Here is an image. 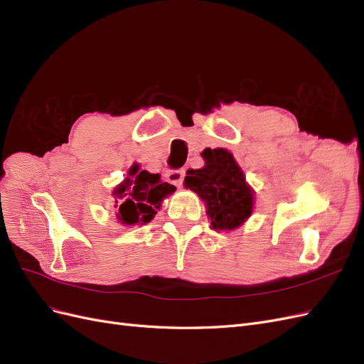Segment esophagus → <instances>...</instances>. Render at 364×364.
Listing matches in <instances>:
<instances>
[{
	"label": "esophagus",
	"instance_id": "34e87169",
	"mask_svg": "<svg viewBox=\"0 0 364 364\" xmlns=\"http://www.w3.org/2000/svg\"><path fill=\"white\" fill-rule=\"evenodd\" d=\"M165 178H167V182L173 183L174 186H181L185 178V170H170L165 174Z\"/></svg>",
	"mask_w": 364,
	"mask_h": 364
}]
</instances>
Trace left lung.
Returning a JSON list of instances; mask_svg holds the SVG:
<instances>
[{
	"mask_svg": "<svg viewBox=\"0 0 364 364\" xmlns=\"http://www.w3.org/2000/svg\"><path fill=\"white\" fill-rule=\"evenodd\" d=\"M205 167L188 170L185 186L193 190L206 205V214L215 230H232L250 217L253 190L245 173L226 149H205Z\"/></svg>",
	"mask_w": 364,
	"mask_h": 364,
	"instance_id": "obj_1",
	"label": "left lung"
}]
</instances>
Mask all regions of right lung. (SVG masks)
Segmentation results:
<instances>
[{
    "mask_svg": "<svg viewBox=\"0 0 364 364\" xmlns=\"http://www.w3.org/2000/svg\"><path fill=\"white\" fill-rule=\"evenodd\" d=\"M174 191L176 186L162 182L159 174L139 170L135 164L127 178L114 190V196L119 199L117 217L123 225H146L155 218L165 197Z\"/></svg>",
    "mask_w": 364,
    "mask_h": 364,
    "instance_id": "1",
    "label": "right lung"
}]
</instances>
